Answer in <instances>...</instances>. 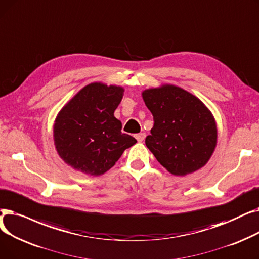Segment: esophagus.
<instances>
[{"instance_id":"esophagus-1","label":"esophagus","mask_w":259,"mask_h":259,"mask_svg":"<svg viewBox=\"0 0 259 259\" xmlns=\"http://www.w3.org/2000/svg\"><path fill=\"white\" fill-rule=\"evenodd\" d=\"M145 136H146L145 133H140V134H137L136 136H135V137H136V139L138 140V142H142V141L144 140Z\"/></svg>"}]
</instances>
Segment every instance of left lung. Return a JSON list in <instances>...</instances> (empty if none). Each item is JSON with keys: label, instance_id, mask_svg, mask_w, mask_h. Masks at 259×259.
<instances>
[{"label": "left lung", "instance_id": "8db88e82", "mask_svg": "<svg viewBox=\"0 0 259 259\" xmlns=\"http://www.w3.org/2000/svg\"><path fill=\"white\" fill-rule=\"evenodd\" d=\"M154 116L145 144L167 171L186 176L203 167L217 145L216 120L196 96L173 84L142 92Z\"/></svg>", "mask_w": 259, "mask_h": 259}]
</instances>
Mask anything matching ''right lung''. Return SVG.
I'll return each instance as SVG.
<instances>
[{"label": "right lung", "mask_w": 259, "mask_h": 259, "mask_svg": "<svg viewBox=\"0 0 259 259\" xmlns=\"http://www.w3.org/2000/svg\"><path fill=\"white\" fill-rule=\"evenodd\" d=\"M123 95L122 86L94 82L60 109L54 123V143L59 157L72 169L103 175L137 142L122 134V123L114 116Z\"/></svg>", "instance_id": "add662e5"}]
</instances>
